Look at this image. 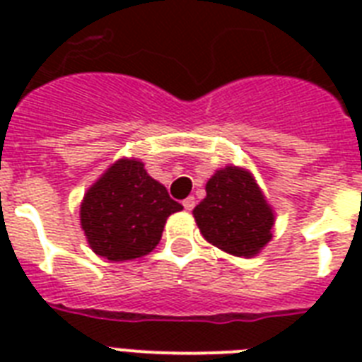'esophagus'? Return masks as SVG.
Instances as JSON below:
<instances>
[{"instance_id":"1","label":"esophagus","mask_w":362,"mask_h":362,"mask_svg":"<svg viewBox=\"0 0 362 362\" xmlns=\"http://www.w3.org/2000/svg\"><path fill=\"white\" fill-rule=\"evenodd\" d=\"M195 203H197V201H195V197H187V199H184V201H182V204H184V209H186V210H193Z\"/></svg>"}]
</instances>
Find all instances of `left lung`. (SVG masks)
I'll return each mask as SVG.
<instances>
[{
    "label": "left lung",
    "mask_w": 362,
    "mask_h": 362,
    "mask_svg": "<svg viewBox=\"0 0 362 362\" xmlns=\"http://www.w3.org/2000/svg\"><path fill=\"white\" fill-rule=\"evenodd\" d=\"M201 235L223 252L253 257L272 238L274 212L252 173L235 165L216 170L206 197L193 209Z\"/></svg>",
    "instance_id": "left-lung-1"
}]
</instances>
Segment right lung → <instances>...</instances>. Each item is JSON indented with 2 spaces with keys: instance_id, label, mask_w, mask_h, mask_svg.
<instances>
[{
  "instance_id": "obj_1",
  "label": "right lung",
  "mask_w": 362,
  "mask_h": 362,
  "mask_svg": "<svg viewBox=\"0 0 362 362\" xmlns=\"http://www.w3.org/2000/svg\"><path fill=\"white\" fill-rule=\"evenodd\" d=\"M163 184L139 159H118L86 192L81 226L93 252L109 261H131L158 246L165 221L180 212Z\"/></svg>"
}]
</instances>
